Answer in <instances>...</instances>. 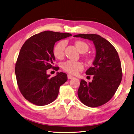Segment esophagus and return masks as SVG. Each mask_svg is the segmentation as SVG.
<instances>
[{"instance_id": "34e87169", "label": "esophagus", "mask_w": 134, "mask_h": 134, "mask_svg": "<svg viewBox=\"0 0 134 134\" xmlns=\"http://www.w3.org/2000/svg\"><path fill=\"white\" fill-rule=\"evenodd\" d=\"M67 77H68V79H71L74 78V76H72V75H68Z\"/></svg>"}]
</instances>
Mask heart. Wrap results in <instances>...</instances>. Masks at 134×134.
I'll return each instance as SVG.
<instances>
[{"instance_id":"b5f03b06","label":"heart","mask_w":134,"mask_h":134,"mask_svg":"<svg viewBox=\"0 0 134 134\" xmlns=\"http://www.w3.org/2000/svg\"><path fill=\"white\" fill-rule=\"evenodd\" d=\"M75 46L79 52L85 53L89 49V45L86 42L82 41H77L75 42ZM66 46V42L62 40L57 44L53 49V54L57 59H62L64 55L65 48ZM63 69L67 72L71 74H76L79 71L83 69V65L79 62H75L72 60H67L63 63Z\"/></svg>"}]
</instances>
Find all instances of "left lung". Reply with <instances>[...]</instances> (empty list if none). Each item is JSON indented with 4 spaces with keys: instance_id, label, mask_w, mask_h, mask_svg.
Listing matches in <instances>:
<instances>
[{
    "instance_id": "obj_1",
    "label": "left lung",
    "mask_w": 134,
    "mask_h": 134,
    "mask_svg": "<svg viewBox=\"0 0 134 134\" xmlns=\"http://www.w3.org/2000/svg\"><path fill=\"white\" fill-rule=\"evenodd\" d=\"M74 37L89 40L95 46L93 66L86 72L88 75H93L92 82L81 79L78 95L86 106L99 107L112 98L121 83L122 70L118 53L109 41L98 35L79 34Z\"/></svg>"
}]
</instances>
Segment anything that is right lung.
<instances>
[{"label": "right lung", "mask_w": 134, "mask_h": 134, "mask_svg": "<svg viewBox=\"0 0 134 134\" xmlns=\"http://www.w3.org/2000/svg\"><path fill=\"white\" fill-rule=\"evenodd\" d=\"M69 33L45 31L28 38L22 45L15 64V72L19 89L31 103L44 106L55 100L59 88L67 81L66 74L58 72L51 78L47 74L53 66L55 42L71 36Z\"/></svg>", "instance_id": "1"}]
</instances>
